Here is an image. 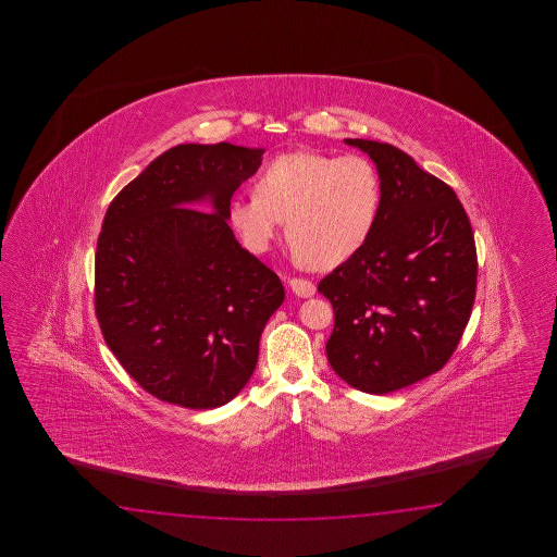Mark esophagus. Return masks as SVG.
Wrapping results in <instances>:
<instances>
[{"label": "esophagus", "mask_w": 557, "mask_h": 557, "mask_svg": "<svg viewBox=\"0 0 557 557\" xmlns=\"http://www.w3.org/2000/svg\"><path fill=\"white\" fill-rule=\"evenodd\" d=\"M290 288H293V293H295L296 296H300V298H308V296H312L317 293L314 283L307 281V278H290Z\"/></svg>", "instance_id": "esophagus-1"}]
</instances>
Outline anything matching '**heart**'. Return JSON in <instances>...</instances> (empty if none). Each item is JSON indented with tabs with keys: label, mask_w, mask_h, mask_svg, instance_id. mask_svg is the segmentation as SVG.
Returning <instances> with one entry per match:
<instances>
[{
	"label": "heart",
	"mask_w": 557,
	"mask_h": 557,
	"mask_svg": "<svg viewBox=\"0 0 557 557\" xmlns=\"http://www.w3.org/2000/svg\"><path fill=\"white\" fill-rule=\"evenodd\" d=\"M380 207L382 181L370 159L300 149L269 159L255 193L233 197L226 216L250 252L269 250L286 221L296 259L332 269L362 249Z\"/></svg>",
	"instance_id": "1"
}]
</instances>
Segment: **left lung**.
I'll return each mask as SVG.
<instances>
[{
	"mask_svg": "<svg viewBox=\"0 0 557 557\" xmlns=\"http://www.w3.org/2000/svg\"><path fill=\"white\" fill-rule=\"evenodd\" d=\"M376 163L379 221L362 249L319 283L334 308L332 370L388 394L438 372L472 314L478 257L462 202L388 143L344 139Z\"/></svg>",
	"mask_w": 557,
	"mask_h": 557,
	"instance_id": "8db88e82",
	"label": "left lung"
}]
</instances>
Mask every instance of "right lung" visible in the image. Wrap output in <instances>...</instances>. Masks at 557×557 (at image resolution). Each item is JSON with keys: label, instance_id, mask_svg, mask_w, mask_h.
Returning <instances> with one entry per match:
<instances>
[{"label": "right lung", "instance_id": "obj_1", "mask_svg": "<svg viewBox=\"0 0 557 557\" xmlns=\"http://www.w3.org/2000/svg\"><path fill=\"white\" fill-rule=\"evenodd\" d=\"M264 149L185 143L159 154L107 209L95 252V314L143 391L211 410L249 382L281 278L238 245L226 207ZM209 200L214 213L189 205Z\"/></svg>", "mask_w": 557, "mask_h": 557}]
</instances>
